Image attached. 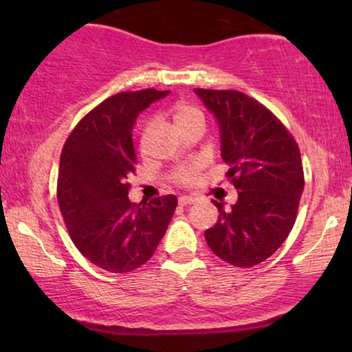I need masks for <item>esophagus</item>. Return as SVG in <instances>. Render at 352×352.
I'll return each mask as SVG.
<instances>
[{
    "label": "esophagus",
    "instance_id": "1",
    "mask_svg": "<svg viewBox=\"0 0 352 352\" xmlns=\"http://www.w3.org/2000/svg\"><path fill=\"white\" fill-rule=\"evenodd\" d=\"M195 201H197L195 197H190V195H182V197H179V205H181V206L192 205V204H195Z\"/></svg>",
    "mask_w": 352,
    "mask_h": 352
}]
</instances>
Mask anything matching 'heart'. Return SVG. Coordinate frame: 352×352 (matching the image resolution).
<instances>
[{
	"label": "heart",
	"mask_w": 352,
	"mask_h": 352,
	"mask_svg": "<svg viewBox=\"0 0 352 352\" xmlns=\"http://www.w3.org/2000/svg\"><path fill=\"white\" fill-rule=\"evenodd\" d=\"M171 117L173 122L176 123V126L184 131L192 124H205V115L201 112L199 105L187 102V100H177V102L171 107ZM200 173V163L194 162L189 163V165H182L176 168L175 173H173V179H175L177 184L189 186L194 184L197 181V176Z\"/></svg>",
	"instance_id": "heart-1"
}]
</instances>
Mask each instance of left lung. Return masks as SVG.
<instances>
[{
	"mask_svg": "<svg viewBox=\"0 0 352 352\" xmlns=\"http://www.w3.org/2000/svg\"><path fill=\"white\" fill-rule=\"evenodd\" d=\"M195 93L214 113L221 157L239 192L230 210L218 206V223L205 230L216 256L237 267L263 263L285 242L305 187L300 147L290 131L256 99L234 89Z\"/></svg>",
	"mask_w": 352,
	"mask_h": 352,
	"instance_id": "left-lung-1",
	"label": "left lung"
}]
</instances>
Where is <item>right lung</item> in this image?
<instances>
[{
	"instance_id": "right-lung-1",
	"label": "right lung",
	"mask_w": 352,
	"mask_h": 352,
	"mask_svg": "<svg viewBox=\"0 0 352 352\" xmlns=\"http://www.w3.org/2000/svg\"><path fill=\"white\" fill-rule=\"evenodd\" d=\"M170 91H123L105 99L67 138L57 201L72 242L96 266L113 274L146 264L175 214L176 195L131 204L128 176L136 170L133 126L138 115Z\"/></svg>"
}]
</instances>
